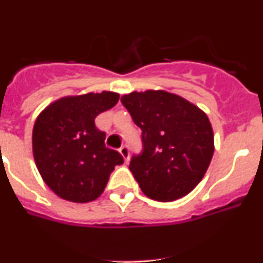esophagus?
Segmentation results:
<instances>
[{
  "label": "esophagus",
  "mask_w": 263,
  "mask_h": 263,
  "mask_svg": "<svg viewBox=\"0 0 263 263\" xmlns=\"http://www.w3.org/2000/svg\"><path fill=\"white\" fill-rule=\"evenodd\" d=\"M120 153H121V155H122V157H124L125 162H127V160H129V158H130V150H129V146H127V145L121 146V147H120Z\"/></svg>",
  "instance_id": "1"
}]
</instances>
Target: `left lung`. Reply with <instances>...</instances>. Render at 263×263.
I'll return each instance as SVG.
<instances>
[{"label":"left lung","instance_id":"8db88e82","mask_svg":"<svg viewBox=\"0 0 263 263\" xmlns=\"http://www.w3.org/2000/svg\"><path fill=\"white\" fill-rule=\"evenodd\" d=\"M121 103L141 127L142 153L130 171L147 197L174 201L201 182L215 152L213 130L201 109L166 90L132 92Z\"/></svg>","mask_w":263,"mask_h":263}]
</instances>
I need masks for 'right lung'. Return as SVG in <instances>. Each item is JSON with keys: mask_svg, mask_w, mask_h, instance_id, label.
Returning a JSON list of instances; mask_svg holds the SVG:
<instances>
[{"mask_svg": "<svg viewBox=\"0 0 263 263\" xmlns=\"http://www.w3.org/2000/svg\"><path fill=\"white\" fill-rule=\"evenodd\" d=\"M115 92L68 96L53 101L36 118L32 153L46 184L59 197L88 203L103 194L111 171L124 158L105 146L95 118L113 108Z\"/></svg>", "mask_w": 263, "mask_h": 263, "instance_id": "obj_1", "label": "right lung"}]
</instances>
